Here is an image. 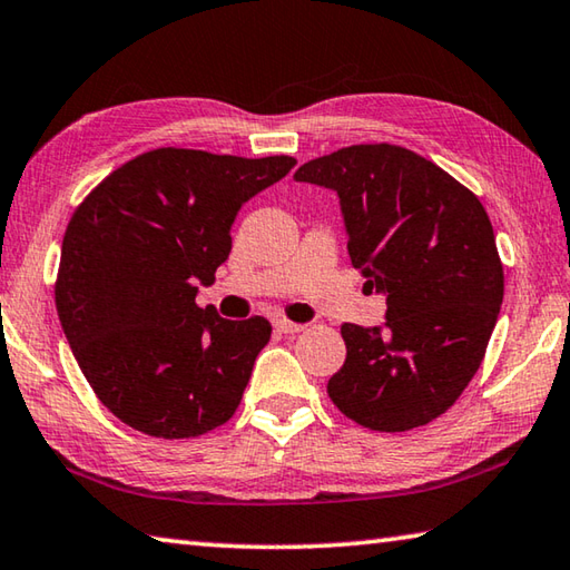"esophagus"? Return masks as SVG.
<instances>
[{
    "label": "esophagus",
    "instance_id": "1",
    "mask_svg": "<svg viewBox=\"0 0 570 570\" xmlns=\"http://www.w3.org/2000/svg\"><path fill=\"white\" fill-rule=\"evenodd\" d=\"M274 330L282 332V334H298L304 330V326L288 322V320H274Z\"/></svg>",
    "mask_w": 570,
    "mask_h": 570
}]
</instances>
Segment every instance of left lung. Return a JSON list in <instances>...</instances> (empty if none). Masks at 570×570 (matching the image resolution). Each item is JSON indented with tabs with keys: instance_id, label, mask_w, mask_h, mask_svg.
Returning a JSON list of instances; mask_svg holds the SVG:
<instances>
[{
	"instance_id": "left-lung-1",
	"label": "left lung",
	"mask_w": 570,
	"mask_h": 570,
	"mask_svg": "<svg viewBox=\"0 0 570 570\" xmlns=\"http://www.w3.org/2000/svg\"><path fill=\"white\" fill-rule=\"evenodd\" d=\"M294 180L340 196L352 266L387 298L384 326H342L332 402L377 432L440 417L475 377L503 304L485 208L435 163L390 142L308 160Z\"/></svg>"
}]
</instances>
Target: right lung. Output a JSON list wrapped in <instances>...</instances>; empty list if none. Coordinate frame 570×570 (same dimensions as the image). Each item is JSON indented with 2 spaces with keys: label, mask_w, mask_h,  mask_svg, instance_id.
I'll use <instances>...</instances> for the list:
<instances>
[{
  "label": "right lung",
  "mask_w": 570,
  "mask_h": 570,
  "mask_svg": "<svg viewBox=\"0 0 570 570\" xmlns=\"http://www.w3.org/2000/svg\"><path fill=\"white\" fill-rule=\"evenodd\" d=\"M294 158L158 148L112 170L70 218L55 304L77 364L115 417L153 438H198L234 417L264 316L230 322L196 304L230 254L248 198Z\"/></svg>",
  "instance_id": "obj_1"
}]
</instances>
